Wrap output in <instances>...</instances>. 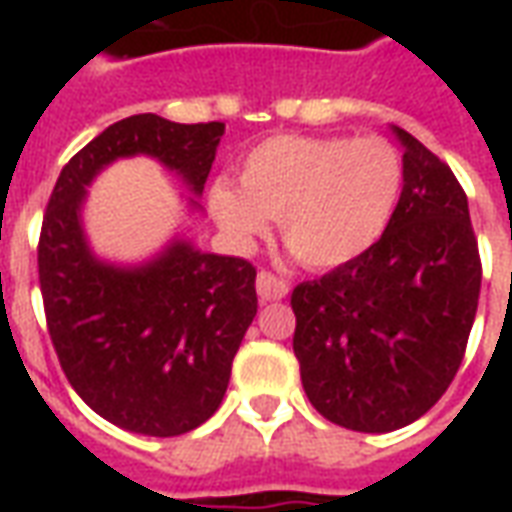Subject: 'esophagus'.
Masks as SVG:
<instances>
[{
    "label": "esophagus",
    "mask_w": 512,
    "mask_h": 512,
    "mask_svg": "<svg viewBox=\"0 0 512 512\" xmlns=\"http://www.w3.org/2000/svg\"><path fill=\"white\" fill-rule=\"evenodd\" d=\"M255 288L260 301H279L288 296V285L279 277H274L271 271H260V274H257Z\"/></svg>",
    "instance_id": "obj_1"
}]
</instances>
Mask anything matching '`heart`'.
I'll return each mask as SVG.
<instances>
[{
  "label": "heart",
  "mask_w": 512,
  "mask_h": 512,
  "mask_svg": "<svg viewBox=\"0 0 512 512\" xmlns=\"http://www.w3.org/2000/svg\"><path fill=\"white\" fill-rule=\"evenodd\" d=\"M235 180H213L211 216L235 246L279 219L290 252L310 268L343 266L384 235L403 191V158L381 136H271L246 153Z\"/></svg>",
  "instance_id": "1"
}]
</instances>
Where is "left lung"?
Masks as SVG:
<instances>
[{
  "label": "left lung",
  "mask_w": 512,
  "mask_h": 512,
  "mask_svg": "<svg viewBox=\"0 0 512 512\" xmlns=\"http://www.w3.org/2000/svg\"><path fill=\"white\" fill-rule=\"evenodd\" d=\"M403 145V191L384 235L290 296L293 354L318 414L359 433L406 428L461 367L480 299L469 200L419 139Z\"/></svg>",
  "instance_id": "1"
}]
</instances>
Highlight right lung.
<instances>
[{
    "label": "right lung",
    "instance_id": "1",
    "mask_svg": "<svg viewBox=\"0 0 512 512\" xmlns=\"http://www.w3.org/2000/svg\"><path fill=\"white\" fill-rule=\"evenodd\" d=\"M224 123L131 115L62 167L43 216L40 293L54 351L95 414L142 436H180L222 406L233 356L257 315L255 268L172 235L142 263L95 255L84 230L93 180L120 158H156L200 213Z\"/></svg>",
    "mask_w": 512,
    "mask_h": 512
}]
</instances>
